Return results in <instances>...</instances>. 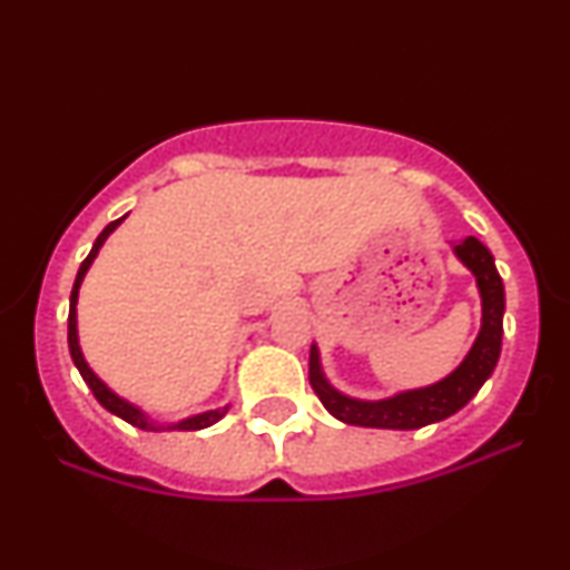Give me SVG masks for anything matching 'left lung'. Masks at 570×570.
Instances as JSON below:
<instances>
[{"label":"left lung","instance_id":"left-lung-1","mask_svg":"<svg viewBox=\"0 0 570 570\" xmlns=\"http://www.w3.org/2000/svg\"><path fill=\"white\" fill-rule=\"evenodd\" d=\"M458 259L476 276V286L482 294V330L476 343L463 358V364L444 381L429 385V389L404 391L383 402H362L351 399L332 389L318 367V351L311 345V362H307V377H311L313 391L322 399V404L335 415L337 421L351 423V426L364 429H423L429 423L444 421L463 404H469L482 383L488 381L490 372L501 356V335H503V284L499 271H495L493 254L482 246L474 235L455 246Z\"/></svg>","mask_w":570,"mask_h":570}]
</instances>
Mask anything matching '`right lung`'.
<instances>
[{
	"label": "right lung",
	"instance_id": "1",
	"mask_svg": "<svg viewBox=\"0 0 570 570\" xmlns=\"http://www.w3.org/2000/svg\"><path fill=\"white\" fill-rule=\"evenodd\" d=\"M122 219H126V217H120V219L109 222V225L104 227L101 235H98V238H96L94 248H90V254H88V257L82 259L80 271H77L75 286H71V299H69V353H71V362H75V364H77V370H80L82 381L88 383V389L94 391V396L98 399V402H101V407H107L109 412H112V415L122 417V421L130 423V426H136V429H147V431H155V429H158V426H153V423H149L147 417H144V412H141V410H136L134 404H128L126 399H120V396L115 394V391H109L107 385H104L101 381H98V377L94 375V370H90L88 364H85V358H82V351H80V343H77V292H80V284H82L85 273H88L90 263H94V259H96L98 248H101L104 240H107V235L112 233L115 227L120 225ZM225 412H227V407H222V410H212V412H203V415L187 417V421H181V423H174V426H168V429H179V431H198V429L214 426V423H217L219 417L225 415Z\"/></svg>",
	"mask_w": 570,
	"mask_h": 570
}]
</instances>
